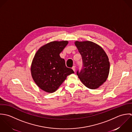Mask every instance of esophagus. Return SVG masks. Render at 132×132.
Here are the masks:
<instances>
[{
  "instance_id": "34e87169",
  "label": "esophagus",
  "mask_w": 132,
  "mask_h": 132,
  "mask_svg": "<svg viewBox=\"0 0 132 132\" xmlns=\"http://www.w3.org/2000/svg\"><path fill=\"white\" fill-rule=\"evenodd\" d=\"M72 70H73L74 71H76V67H75V66H73L72 67Z\"/></svg>"
}]
</instances>
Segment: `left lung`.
Listing matches in <instances>:
<instances>
[{"instance_id":"1","label":"left lung","mask_w":132,"mask_h":132,"mask_svg":"<svg viewBox=\"0 0 132 132\" xmlns=\"http://www.w3.org/2000/svg\"><path fill=\"white\" fill-rule=\"evenodd\" d=\"M80 54L83 68L77 75L81 82L90 89L98 88L108 79L110 71L109 57L103 48L92 41L75 42Z\"/></svg>"}]
</instances>
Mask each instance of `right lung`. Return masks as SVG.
Segmentation results:
<instances>
[{
  "label": "right lung",
  "mask_w": 132,
  "mask_h": 132,
  "mask_svg": "<svg viewBox=\"0 0 132 132\" xmlns=\"http://www.w3.org/2000/svg\"><path fill=\"white\" fill-rule=\"evenodd\" d=\"M68 41H52L41 46L32 61L30 72L36 85L47 93L55 92L74 71L65 65L60 56L68 44Z\"/></svg>",
  "instance_id": "obj_1"
}]
</instances>
